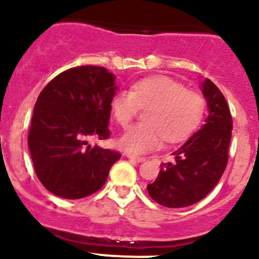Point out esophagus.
Returning <instances> with one entry per match:
<instances>
[{
    "label": "esophagus",
    "mask_w": 259,
    "mask_h": 259,
    "mask_svg": "<svg viewBox=\"0 0 259 259\" xmlns=\"http://www.w3.org/2000/svg\"><path fill=\"white\" fill-rule=\"evenodd\" d=\"M126 156L132 160H137V161H144L145 160V156H140L137 155V154H132V153H126Z\"/></svg>",
    "instance_id": "1"
}]
</instances>
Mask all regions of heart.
I'll use <instances>...</instances> for the list:
<instances>
[{
    "label": "heart",
    "mask_w": 259,
    "mask_h": 259,
    "mask_svg": "<svg viewBox=\"0 0 259 259\" xmlns=\"http://www.w3.org/2000/svg\"><path fill=\"white\" fill-rule=\"evenodd\" d=\"M111 113L121 127H127L140 109L145 121L130 127L120 146L132 153L153 150L164 140L178 143L198 127L205 111V99L197 91L166 76L138 80L132 90H120L111 99Z\"/></svg>",
    "instance_id": "1"
}]
</instances>
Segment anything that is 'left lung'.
<instances>
[{
	"mask_svg": "<svg viewBox=\"0 0 259 259\" xmlns=\"http://www.w3.org/2000/svg\"><path fill=\"white\" fill-rule=\"evenodd\" d=\"M209 115L173 155L176 160L160 164L155 182L149 184L154 202L168 208H182L202 200L211 192L226 170L233 121L226 98L209 79L203 82Z\"/></svg>",
	"mask_w": 259,
	"mask_h": 259,
	"instance_id": "left-lung-1",
	"label": "left lung"
}]
</instances>
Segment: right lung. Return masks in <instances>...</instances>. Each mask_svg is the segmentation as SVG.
<instances>
[{
	"instance_id": "1",
	"label": "right lung",
	"mask_w": 259,
	"mask_h": 259,
	"mask_svg": "<svg viewBox=\"0 0 259 259\" xmlns=\"http://www.w3.org/2000/svg\"><path fill=\"white\" fill-rule=\"evenodd\" d=\"M105 67L85 65L55 76L38 95L28 132L33 168L57 197L80 199L98 192L119 151L91 146L110 138L111 99L116 86Z\"/></svg>"
}]
</instances>
